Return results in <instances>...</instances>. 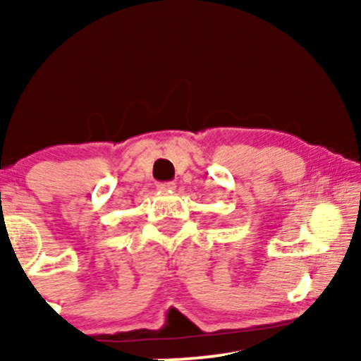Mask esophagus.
I'll use <instances>...</instances> for the list:
<instances>
[{
	"mask_svg": "<svg viewBox=\"0 0 361 361\" xmlns=\"http://www.w3.org/2000/svg\"><path fill=\"white\" fill-rule=\"evenodd\" d=\"M157 190H159V192H174L176 184H174V182H161V184L157 185Z\"/></svg>",
	"mask_w": 361,
	"mask_h": 361,
	"instance_id": "esophagus-1",
	"label": "esophagus"
}]
</instances>
